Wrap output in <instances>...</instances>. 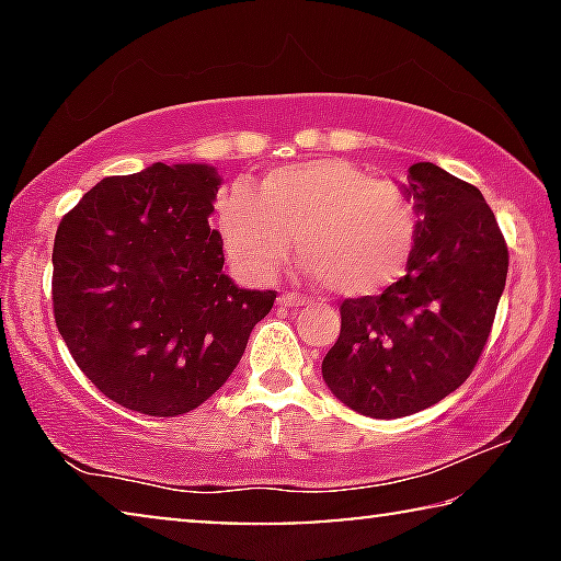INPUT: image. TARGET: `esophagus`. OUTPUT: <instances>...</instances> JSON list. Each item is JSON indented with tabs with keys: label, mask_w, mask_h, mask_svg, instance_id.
<instances>
[{
	"label": "esophagus",
	"mask_w": 561,
	"mask_h": 561,
	"mask_svg": "<svg viewBox=\"0 0 561 561\" xmlns=\"http://www.w3.org/2000/svg\"><path fill=\"white\" fill-rule=\"evenodd\" d=\"M278 304L283 306V309H304V306L309 304V298L301 294H280Z\"/></svg>",
	"instance_id": "34e87169"
}]
</instances>
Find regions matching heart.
<instances>
[{
  "instance_id": "heart-1",
  "label": "heart",
  "mask_w": 561,
  "mask_h": 561,
  "mask_svg": "<svg viewBox=\"0 0 561 561\" xmlns=\"http://www.w3.org/2000/svg\"><path fill=\"white\" fill-rule=\"evenodd\" d=\"M219 232L232 263L267 283L294 250L309 271L347 298L375 296L411 267L421 214L409 191L344 158L280 165L237 181L219 196Z\"/></svg>"
}]
</instances>
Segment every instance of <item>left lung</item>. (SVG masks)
<instances>
[{"instance_id":"8db88e82","label":"left lung","mask_w":561,"mask_h":561,"mask_svg":"<svg viewBox=\"0 0 561 561\" xmlns=\"http://www.w3.org/2000/svg\"><path fill=\"white\" fill-rule=\"evenodd\" d=\"M403 188L421 214L411 267L380 296L342 301L321 363L329 390L373 419L424 411L470 378L508 275L503 232L472 183L413 163Z\"/></svg>"}]
</instances>
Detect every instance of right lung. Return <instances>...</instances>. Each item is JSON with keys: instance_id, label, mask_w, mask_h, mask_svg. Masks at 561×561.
I'll return each mask as SVG.
<instances>
[{"instance_id": "add662e5", "label": "right lung", "mask_w": 561, "mask_h": 561, "mask_svg": "<svg viewBox=\"0 0 561 561\" xmlns=\"http://www.w3.org/2000/svg\"><path fill=\"white\" fill-rule=\"evenodd\" d=\"M221 179L152 163L99 181L53 244V317L81 373L145 416H181L225 386L275 290L225 275L209 227Z\"/></svg>"}]
</instances>
